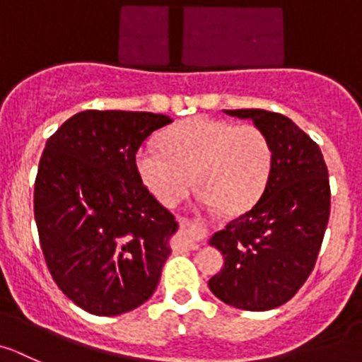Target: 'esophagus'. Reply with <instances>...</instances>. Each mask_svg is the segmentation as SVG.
<instances>
[{
    "label": "esophagus",
    "instance_id": "1",
    "mask_svg": "<svg viewBox=\"0 0 362 362\" xmlns=\"http://www.w3.org/2000/svg\"><path fill=\"white\" fill-rule=\"evenodd\" d=\"M198 227L191 221H180V230H178V241H180L182 248L197 250L200 246L197 239Z\"/></svg>",
    "mask_w": 362,
    "mask_h": 362
}]
</instances>
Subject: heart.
I'll use <instances>...</instances> for the list:
<instances>
[{
  "label": "heart",
  "mask_w": 362,
  "mask_h": 362,
  "mask_svg": "<svg viewBox=\"0 0 362 362\" xmlns=\"http://www.w3.org/2000/svg\"><path fill=\"white\" fill-rule=\"evenodd\" d=\"M164 146L143 144L135 165L144 185L164 205H177L197 182L200 200L227 214L252 207L264 192L273 164L268 135L253 124L194 117L170 128Z\"/></svg>",
  "instance_id": "1"
}]
</instances>
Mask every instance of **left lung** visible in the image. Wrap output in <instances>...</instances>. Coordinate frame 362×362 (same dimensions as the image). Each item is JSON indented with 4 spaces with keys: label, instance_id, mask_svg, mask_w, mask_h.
<instances>
[{
    "label": "left lung",
    "instance_id": "8db88e82",
    "mask_svg": "<svg viewBox=\"0 0 362 362\" xmlns=\"http://www.w3.org/2000/svg\"><path fill=\"white\" fill-rule=\"evenodd\" d=\"M223 112L268 135L273 164L257 204L209 241L225 261L209 289L238 309H275L296 295L316 264L330 214L329 171L318 144L289 117L262 109Z\"/></svg>",
    "mask_w": 362,
    "mask_h": 362
}]
</instances>
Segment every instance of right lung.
Segmentation results:
<instances>
[{"mask_svg":"<svg viewBox=\"0 0 362 362\" xmlns=\"http://www.w3.org/2000/svg\"><path fill=\"white\" fill-rule=\"evenodd\" d=\"M170 123L83 110L46 141L33 191L40 248L57 286L87 313L117 316L157 289L178 223L143 184L135 153Z\"/></svg>","mask_w":362,"mask_h":362,"instance_id":"add662e5","label":"right lung"}]
</instances>
